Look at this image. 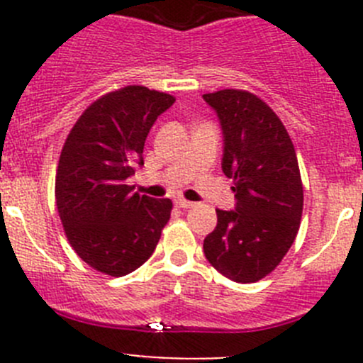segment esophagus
Returning a JSON list of instances; mask_svg holds the SVG:
<instances>
[{
    "mask_svg": "<svg viewBox=\"0 0 363 363\" xmlns=\"http://www.w3.org/2000/svg\"><path fill=\"white\" fill-rule=\"evenodd\" d=\"M175 205H177V207H181V208H191V207H195V202H189V200L179 199L177 202H175Z\"/></svg>",
    "mask_w": 363,
    "mask_h": 363,
    "instance_id": "1",
    "label": "esophagus"
}]
</instances>
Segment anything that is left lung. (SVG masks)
<instances>
[{
    "label": "left lung",
    "instance_id": "left-lung-1",
    "mask_svg": "<svg viewBox=\"0 0 363 363\" xmlns=\"http://www.w3.org/2000/svg\"><path fill=\"white\" fill-rule=\"evenodd\" d=\"M223 130V161L235 208H216L218 225L203 240L205 258L235 283L272 272L294 244L303 208L295 147L276 112L256 94L223 89L203 94Z\"/></svg>",
    "mask_w": 363,
    "mask_h": 363
}]
</instances>
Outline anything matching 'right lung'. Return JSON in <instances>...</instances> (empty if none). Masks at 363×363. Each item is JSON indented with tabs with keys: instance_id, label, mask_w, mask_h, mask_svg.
Instances as JSON below:
<instances>
[{
	"instance_id": "obj_1",
	"label": "right lung",
	"mask_w": 363,
	"mask_h": 363,
	"mask_svg": "<svg viewBox=\"0 0 363 363\" xmlns=\"http://www.w3.org/2000/svg\"><path fill=\"white\" fill-rule=\"evenodd\" d=\"M172 94L126 86L104 94L73 124L56 174V205L68 242L98 272L121 277L156 250L172 200L133 191L149 130Z\"/></svg>"
}]
</instances>
